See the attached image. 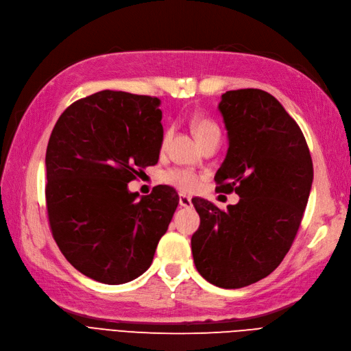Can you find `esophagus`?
<instances>
[{"mask_svg":"<svg viewBox=\"0 0 351 351\" xmlns=\"http://www.w3.org/2000/svg\"><path fill=\"white\" fill-rule=\"evenodd\" d=\"M179 206L184 208H189L192 207V199L186 195H179Z\"/></svg>","mask_w":351,"mask_h":351,"instance_id":"esophagus-1","label":"esophagus"}]
</instances>
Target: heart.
I'll return each instance as SVG.
<instances>
[{
	"mask_svg": "<svg viewBox=\"0 0 351 351\" xmlns=\"http://www.w3.org/2000/svg\"><path fill=\"white\" fill-rule=\"evenodd\" d=\"M191 128L197 140L199 141V144L202 141H206L207 138L213 137V135H220L219 127L216 123L206 118H198L192 121ZM169 138H171V132H166L163 135V145H166ZM163 180L166 184L172 185L182 192L194 191L199 184V178L194 172L186 171V169H171V171H167L163 175Z\"/></svg>",
	"mask_w": 351,
	"mask_h": 351,
	"instance_id": "b5f03b06",
	"label": "heart"
}]
</instances>
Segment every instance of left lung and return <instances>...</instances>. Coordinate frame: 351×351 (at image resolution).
Segmentation results:
<instances>
[{
  "instance_id": "1",
  "label": "left lung",
  "mask_w": 351,
  "mask_h": 351,
  "mask_svg": "<svg viewBox=\"0 0 351 351\" xmlns=\"http://www.w3.org/2000/svg\"><path fill=\"white\" fill-rule=\"evenodd\" d=\"M219 110L229 149L214 180L239 202L221 211L192 198L199 228L191 237L198 273L211 285L241 289L280 265L308 204L313 166L306 140L286 109L259 88L229 90Z\"/></svg>"
}]
</instances>
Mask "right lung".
Masks as SVG:
<instances>
[{"instance_id": "obj_1", "label": "right lung", "mask_w": 351, "mask_h": 351, "mask_svg": "<svg viewBox=\"0 0 351 351\" xmlns=\"http://www.w3.org/2000/svg\"><path fill=\"white\" fill-rule=\"evenodd\" d=\"M160 99L101 90L74 101L56 121L45 157L53 239L82 274L123 285L144 274L179 197L159 185L131 192L137 167L159 160Z\"/></svg>"}]
</instances>
